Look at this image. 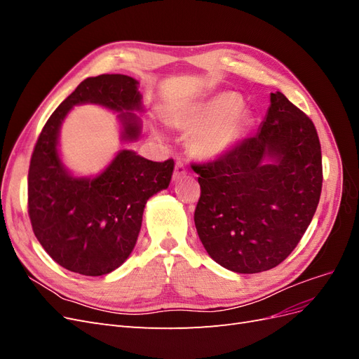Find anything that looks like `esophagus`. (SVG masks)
Here are the masks:
<instances>
[{"label": "esophagus", "instance_id": "obj_1", "mask_svg": "<svg viewBox=\"0 0 359 359\" xmlns=\"http://www.w3.org/2000/svg\"><path fill=\"white\" fill-rule=\"evenodd\" d=\"M186 173H187L186 163H184L181 158H177L175 172H173V175H175V178H180V177H182V175H186Z\"/></svg>", "mask_w": 359, "mask_h": 359}]
</instances>
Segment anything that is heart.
<instances>
[{
    "instance_id": "obj_1",
    "label": "heart",
    "mask_w": 359,
    "mask_h": 359,
    "mask_svg": "<svg viewBox=\"0 0 359 359\" xmlns=\"http://www.w3.org/2000/svg\"><path fill=\"white\" fill-rule=\"evenodd\" d=\"M240 99L223 94L194 107L181 118V124L194 128L191 147L202 157H219L229 149L240 136L244 112Z\"/></svg>"
}]
</instances>
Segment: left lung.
<instances>
[{"mask_svg":"<svg viewBox=\"0 0 359 359\" xmlns=\"http://www.w3.org/2000/svg\"><path fill=\"white\" fill-rule=\"evenodd\" d=\"M265 158L274 163L265 165ZM201 198L194 224L208 255L241 274L262 273L293 252L316 212L322 151L311 119L280 91L255 136L191 163Z\"/></svg>","mask_w":359,"mask_h":359,"instance_id":"1","label":"left lung"}]
</instances>
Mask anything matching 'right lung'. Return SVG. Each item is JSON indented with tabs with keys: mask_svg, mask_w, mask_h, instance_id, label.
<instances>
[{
	"mask_svg": "<svg viewBox=\"0 0 359 359\" xmlns=\"http://www.w3.org/2000/svg\"><path fill=\"white\" fill-rule=\"evenodd\" d=\"M97 103L123 112L124 137L139 136L137 81L100 74L82 81L49 116L37 137L28 170V215L45 252L82 276H104L124 264L142 224L147 201L168 189L173 160L151 161L124 149L94 180L73 178L58 157L57 139L74 104Z\"/></svg>",
	"mask_w": 359,
	"mask_h": 359,
	"instance_id": "right-lung-1",
	"label": "right lung"
}]
</instances>
